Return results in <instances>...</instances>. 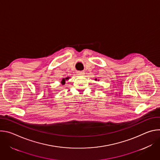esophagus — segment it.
Instances as JSON below:
<instances>
[{"label": "esophagus", "mask_w": 160, "mask_h": 160, "mask_svg": "<svg viewBox=\"0 0 160 160\" xmlns=\"http://www.w3.org/2000/svg\"><path fill=\"white\" fill-rule=\"evenodd\" d=\"M77 74H78V75H83V74H84V72H82V71H79V72H77Z\"/></svg>", "instance_id": "obj_1"}]
</instances>
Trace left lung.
Returning a JSON list of instances; mask_svg holds the SVG:
<instances>
[{
    "label": "left lung",
    "mask_w": 160,
    "mask_h": 160,
    "mask_svg": "<svg viewBox=\"0 0 160 160\" xmlns=\"http://www.w3.org/2000/svg\"><path fill=\"white\" fill-rule=\"evenodd\" d=\"M96 80H97V79H96Z\"/></svg>",
    "instance_id": "1"
}]
</instances>
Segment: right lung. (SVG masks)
Instances as JSON below:
<instances>
[{
    "mask_svg": "<svg viewBox=\"0 0 160 160\" xmlns=\"http://www.w3.org/2000/svg\"><path fill=\"white\" fill-rule=\"evenodd\" d=\"M68 78H68H68H65V79H64V78H63V79H62V81H61V83H62V85H64V83H65V80H68Z\"/></svg>",
    "mask_w": 160,
    "mask_h": 160,
    "instance_id": "obj_1",
    "label": "right lung"
}]
</instances>
